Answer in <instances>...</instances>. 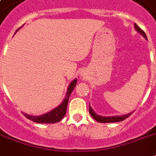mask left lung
Here are the masks:
<instances>
[{
  "instance_id": "left-lung-1",
  "label": "left lung",
  "mask_w": 156,
  "mask_h": 156,
  "mask_svg": "<svg viewBox=\"0 0 156 156\" xmlns=\"http://www.w3.org/2000/svg\"><path fill=\"white\" fill-rule=\"evenodd\" d=\"M134 27H135L136 30L138 31V32L140 33L143 35V36L146 39H147V35H146L145 32L143 31L142 29H141L139 27H138L137 24L134 23ZM89 112L93 118L95 119V121H97L98 122H100V123H111V122H119V121H122L124 120H126L127 117L130 116L131 114L133 113V112H130V113L127 114V115H124V116H108V117H105V116H99L97 114L95 113V112L93 111V109L90 108V106L89 105Z\"/></svg>"
}]
</instances>
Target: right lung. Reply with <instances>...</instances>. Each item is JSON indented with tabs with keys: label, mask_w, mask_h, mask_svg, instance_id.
<instances>
[{
	"label": "right lung",
	"mask_w": 156,
	"mask_h": 156,
	"mask_svg": "<svg viewBox=\"0 0 156 156\" xmlns=\"http://www.w3.org/2000/svg\"><path fill=\"white\" fill-rule=\"evenodd\" d=\"M19 29V28H18ZM76 84H77V79H74L72 81V83L69 84L68 87V90H67V94H66V99L63 100V102L61 103L57 108H54L49 112H48L46 114H44L42 116H30L28 114L23 113L24 116L27 119L30 120V121L36 122V123H46V124H53L59 122L61 121V119L63 118L65 115L66 113V109H67V104H68L69 98L70 96L71 93L73 91V90L75 87Z\"/></svg>",
	"instance_id": "right-lung-1"
}]
</instances>
